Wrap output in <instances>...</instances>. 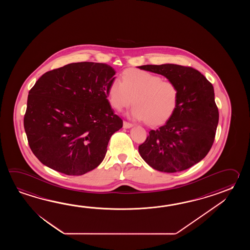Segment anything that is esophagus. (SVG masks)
I'll list each match as a JSON object with an SVG mask.
<instances>
[{
    "instance_id": "obj_1",
    "label": "esophagus",
    "mask_w": 250,
    "mask_h": 250,
    "mask_svg": "<svg viewBox=\"0 0 250 250\" xmlns=\"http://www.w3.org/2000/svg\"><path fill=\"white\" fill-rule=\"evenodd\" d=\"M133 127V124H131V123L123 122V127L124 128H129V127Z\"/></svg>"
}]
</instances>
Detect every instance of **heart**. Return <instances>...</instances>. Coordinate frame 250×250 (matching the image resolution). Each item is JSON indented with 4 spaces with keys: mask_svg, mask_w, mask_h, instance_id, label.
Returning <instances> with one entry per match:
<instances>
[{
    "mask_svg": "<svg viewBox=\"0 0 250 250\" xmlns=\"http://www.w3.org/2000/svg\"><path fill=\"white\" fill-rule=\"evenodd\" d=\"M108 99L119 112L134 103L129 116L146 121L152 125L165 123L175 112L180 91L174 82L162 80L158 75L142 69H127L122 81L112 80L108 87Z\"/></svg>",
    "mask_w": 250,
    "mask_h": 250,
    "instance_id": "b5f03b06",
    "label": "heart"
}]
</instances>
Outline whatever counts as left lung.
Returning a JSON list of instances; mask_svg holds the SVG:
<instances>
[{"label":"left lung","instance_id":"1","mask_svg":"<svg viewBox=\"0 0 250 250\" xmlns=\"http://www.w3.org/2000/svg\"><path fill=\"white\" fill-rule=\"evenodd\" d=\"M140 69L163 75L180 91L175 112L165 125L149 131L138 146L144 161L154 170L178 172L206 157L219 122L212 84L197 69L177 64L143 65Z\"/></svg>","mask_w":250,"mask_h":250}]
</instances>
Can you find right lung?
<instances>
[{
	"label": "right lung",
	"mask_w": 250,
	"mask_h": 250,
	"mask_svg": "<svg viewBox=\"0 0 250 250\" xmlns=\"http://www.w3.org/2000/svg\"><path fill=\"white\" fill-rule=\"evenodd\" d=\"M115 73L108 64L75 62L36 82L28 93L24 128L42 165L82 175L101 164L112 134L123 127L107 99Z\"/></svg>",
	"instance_id": "add662e5"
}]
</instances>
